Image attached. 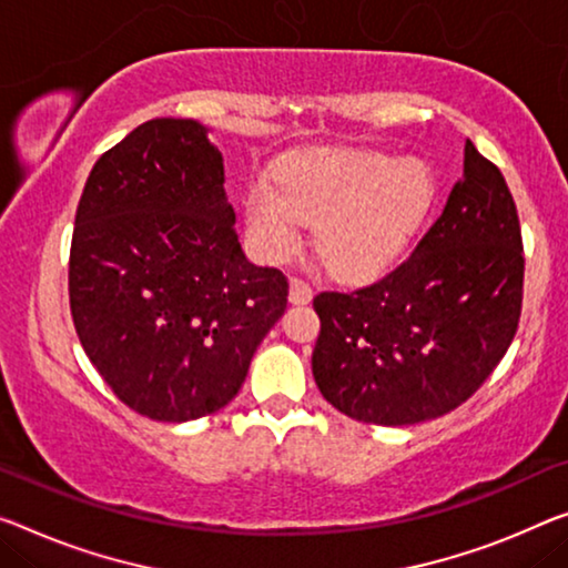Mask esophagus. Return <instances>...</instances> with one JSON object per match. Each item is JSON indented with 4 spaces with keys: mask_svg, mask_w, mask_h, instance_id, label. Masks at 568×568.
I'll return each instance as SVG.
<instances>
[{
    "mask_svg": "<svg viewBox=\"0 0 568 568\" xmlns=\"http://www.w3.org/2000/svg\"><path fill=\"white\" fill-rule=\"evenodd\" d=\"M312 300V286L300 276H292L290 282V302L292 304H307Z\"/></svg>",
    "mask_w": 568,
    "mask_h": 568,
    "instance_id": "esophagus-1",
    "label": "esophagus"
}]
</instances>
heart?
Here are the masks:
<instances>
[{
	"instance_id": "heart-1",
	"label": "heart",
	"mask_w": 568,
	"mask_h": 568,
	"mask_svg": "<svg viewBox=\"0 0 568 568\" xmlns=\"http://www.w3.org/2000/svg\"><path fill=\"white\" fill-rule=\"evenodd\" d=\"M432 190V174L418 160L320 146L286 156L276 182H251L246 223L268 258L292 256L304 223H317L314 243L327 266L351 282H368L406 248Z\"/></svg>"
}]
</instances>
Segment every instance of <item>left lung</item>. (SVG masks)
Masks as SVG:
<instances>
[{
	"label": "left lung",
	"instance_id": "left-lung-1",
	"mask_svg": "<svg viewBox=\"0 0 568 568\" xmlns=\"http://www.w3.org/2000/svg\"><path fill=\"white\" fill-rule=\"evenodd\" d=\"M520 221L503 172L465 144V174L412 256L353 292H320L312 373L337 412L408 426L455 412L518 333Z\"/></svg>",
	"mask_w": 568,
	"mask_h": 568
}]
</instances>
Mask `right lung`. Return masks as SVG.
Wrapping results in <instances>:
<instances>
[{"instance_id":"right-lung-1","label":"right lung","mask_w":568,"mask_h":568,"mask_svg":"<svg viewBox=\"0 0 568 568\" xmlns=\"http://www.w3.org/2000/svg\"><path fill=\"white\" fill-rule=\"evenodd\" d=\"M223 156L193 119H152L99 156L75 211L78 339L121 404L152 422L221 412L290 282L243 256Z\"/></svg>"}]
</instances>
